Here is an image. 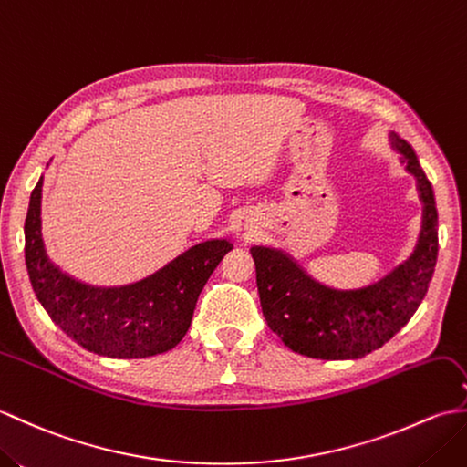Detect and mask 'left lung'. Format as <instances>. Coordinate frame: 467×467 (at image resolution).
Wrapping results in <instances>:
<instances>
[{
	"mask_svg": "<svg viewBox=\"0 0 467 467\" xmlns=\"http://www.w3.org/2000/svg\"><path fill=\"white\" fill-rule=\"evenodd\" d=\"M400 162L415 178L423 223L415 251L398 269L363 289H335L313 279L289 253L251 246L266 325L293 349L315 359H359L379 349L418 309L438 261V208L413 148L389 132Z\"/></svg>",
	"mask_w": 467,
	"mask_h": 467,
	"instance_id": "1",
	"label": "left lung"
}]
</instances>
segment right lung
Segmentation results:
<instances>
[{"label":"right lung","instance_id":"1","mask_svg":"<svg viewBox=\"0 0 467 467\" xmlns=\"http://www.w3.org/2000/svg\"><path fill=\"white\" fill-rule=\"evenodd\" d=\"M42 186L39 178L29 196L26 266L37 301L52 321L84 349L114 359H144L174 349L191 327L198 295L223 256L233 251V243H198L130 285H88L49 261L39 216Z\"/></svg>","mask_w":467,"mask_h":467}]
</instances>
